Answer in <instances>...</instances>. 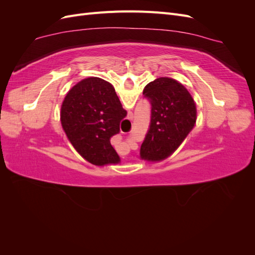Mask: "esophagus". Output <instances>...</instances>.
<instances>
[{
    "instance_id": "obj_1",
    "label": "esophagus",
    "mask_w": 255,
    "mask_h": 255,
    "mask_svg": "<svg viewBox=\"0 0 255 255\" xmlns=\"http://www.w3.org/2000/svg\"><path fill=\"white\" fill-rule=\"evenodd\" d=\"M128 118L129 119V120H132L133 119V113H128ZM137 146V145H136Z\"/></svg>"
}]
</instances>
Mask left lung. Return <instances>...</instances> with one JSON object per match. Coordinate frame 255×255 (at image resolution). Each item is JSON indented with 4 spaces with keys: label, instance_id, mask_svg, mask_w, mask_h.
<instances>
[{
    "label": "left lung",
    "instance_id": "left-lung-1",
    "mask_svg": "<svg viewBox=\"0 0 255 255\" xmlns=\"http://www.w3.org/2000/svg\"><path fill=\"white\" fill-rule=\"evenodd\" d=\"M142 95L151 105V121L140 157L152 161L165 159L195 127V101L181 83L170 78H158L149 83Z\"/></svg>",
    "mask_w": 255,
    "mask_h": 255
}]
</instances>
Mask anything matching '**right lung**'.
Segmentation results:
<instances>
[{
    "instance_id": "right-lung-1",
    "label": "right lung",
    "mask_w": 255,
    "mask_h": 255,
    "mask_svg": "<svg viewBox=\"0 0 255 255\" xmlns=\"http://www.w3.org/2000/svg\"><path fill=\"white\" fill-rule=\"evenodd\" d=\"M126 116L113 85L100 78L74 85L60 109L68 139L81 156L97 166L120 161L111 138L120 132V122Z\"/></svg>"
}]
</instances>
